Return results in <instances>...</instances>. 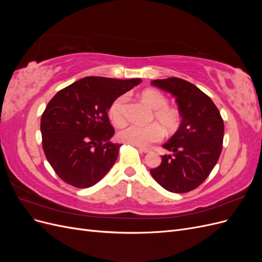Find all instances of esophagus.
Masks as SVG:
<instances>
[{
	"mask_svg": "<svg viewBox=\"0 0 262 262\" xmlns=\"http://www.w3.org/2000/svg\"><path fill=\"white\" fill-rule=\"evenodd\" d=\"M138 148H139L140 152H142V153H149V152H150V149H149V148H147V147L138 146Z\"/></svg>",
	"mask_w": 262,
	"mask_h": 262,
	"instance_id": "1",
	"label": "esophagus"
}]
</instances>
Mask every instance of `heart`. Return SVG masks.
Masks as SVG:
<instances>
[{
    "mask_svg": "<svg viewBox=\"0 0 262 262\" xmlns=\"http://www.w3.org/2000/svg\"><path fill=\"white\" fill-rule=\"evenodd\" d=\"M141 98L150 108L154 109L152 119L160 123L166 131L173 132L179 128L181 120L179 110L175 107L168 106V99L164 94L156 90H146L142 92ZM125 104L126 96L121 95L115 98L109 105V119L117 126H121L125 123ZM159 125L152 123L143 126L130 124L118 132V139L126 144L142 147L147 146L163 139L164 130L161 128L162 126L161 127V125Z\"/></svg>",
    "mask_w": 262,
    "mask_h": 262,
    "instance_id": "1",
    "label": "heart"
}]
</instances>
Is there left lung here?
Listing matches in <instances>:
<instances>
[{
    "instance_id": "left-lung-1",
    "label": "left lung",
    "mask_w": 262,
    "mask_h": 262,
    "mask_svg": "<svg viewBox=\"0 0 262 262\" xmlns=\"http://www.w3.org/2000/svg\"><path fill=\"white\" fill-rule=\"evenodd\" d=\"M176 97L182 118L178 131L163 145L172 154L150 175L164 189L185 193L199 187L216 165L224 138V122L212 99L193 84L178 77L152 81Z\"/></svg>"
}]
</instances>
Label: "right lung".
Instances as JSON below:
<instances>
[{
    "mask_svg": "<svg viewBox=\"0 0 262 262\" xmlns=\"http://www.w3.org/2000/svg\"><path fill=\"white\" fill-rule=\"evenodd\" d=\"M140 83V78L89 76L54 95L41 116L40 130L47 161L60 179L89 188L113 167L121 144L109 141L115 129L108 108Z\"/></svg>",
    "mask_w": 262,
    "mask_h": 262,
    "instance_id": "right-lung-1",
    "label": "right lung"
}]
</instances>
